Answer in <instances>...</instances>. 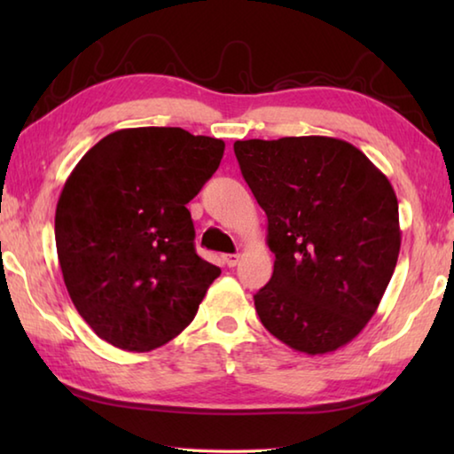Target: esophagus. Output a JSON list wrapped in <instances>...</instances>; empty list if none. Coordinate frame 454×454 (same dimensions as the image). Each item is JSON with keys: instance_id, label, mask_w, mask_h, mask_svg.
I'll return each mask as SVG.
<instances>
[{"instance_id": "1", "label": "esophagus", "mask_w": 454, "mask_h": 454, "mask_svg": "<svg viewBox=\"0 0 454 454\" xmlns=\"http://www.w3.org/2000/svg\"><path fill=\"white\" fill-rule=\"evenodd\" d=\"M238 262H240V254H226L224 256V264L230 268H234Z\"/></svg>"}]
</instances>
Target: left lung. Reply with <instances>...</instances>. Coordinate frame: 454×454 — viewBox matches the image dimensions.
<instances>
[{"instance_id": "obj_1", "label": "left lung", "mask_w": 454, "mask_h": 454, "mask_svg": "<svg viewBox=\"0 0 454 454\" xmlns=\"http://www.w3.org/2000/svg\"><path fill=\"white\" fill-rule=\"evenodd\" d=\"M234 153L276 256L254 294L260 322L306 355L344 347L379 309L401 252L388 178L338 137L238 140Z\"/></svg>"}]
</instances>
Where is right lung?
Segmentation results:
<instances>
[{
  "mask_svg": "<svg viewBox=\"0 0 454 454\" xmlns=\"http://www.w3.org/2000/svg\"><path fill=\"white\" fill-rule=\"evenodd\" d=\"M224 156V142L182 128L102 137L66 180L56 246L66 288L94 333L148 352L178 336L220 268L196 254L186 204Z\"/></svg>",
  "mask_w": 454,
  "mask_h": 454,
  "instance_id": "1",
  "label": "right lung"
}]
</instances>
